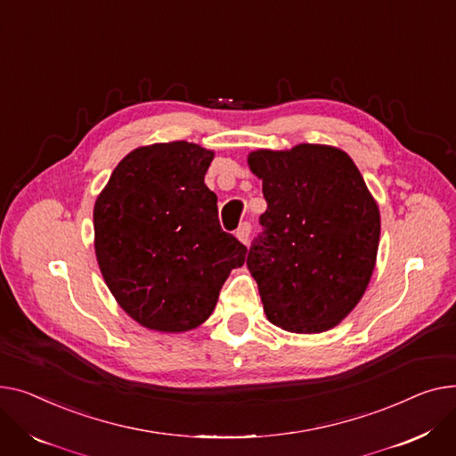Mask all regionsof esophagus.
<instances>
[{
	"mask_svg": "<svg viewBox=\"0 0 456 456\" xmlns=\"http://www.w3.org/2000/svg\"><path fill=\"white\" fill-rule=\"evenodd\" d=\"M235 237H237L243 245H248V240H250V224H248V223L240 224V226L237 228V232H235Z\"/></svg>",
	"mask_w": 456,
	"mask_h": 456,
	"instance_id": "34e87169",
	"label": "esophagus"
}]
</instances>
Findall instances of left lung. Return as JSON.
<instances>
[{
    "instance_id": "1",
    "label": "left lung",
    "mask_w": 456,
    "mask_h": 456,
    "mask_svg": "<svg viewBox=\"0 0 456 456\" xmlns=\"http://www.w3.org/2000/svg\"><path fill=\"white\" fill-rule=\"evenodd\" d=\"M247 164L263 182L265 226L247 266L269 322L324 333L364 297L378 261V200L350 154L333 145L257 149Z\"/></svg>"
}]
</instances>
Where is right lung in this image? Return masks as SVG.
<instances>
[{
	"instance_id": "1",
	"label": "right lung",
	"mask_w": 456,
	"mask_h": 456,
	"mask_svg": "<svg viewBox=\"0 0 456 456\" xmlns=\"http://www.w3.org/2000/svg\"><path fill=\"white\" fill-rule=\"evenodd\" d=\"M216 151L169 142L130 151L94 204L99 271L119 307L147 330L183 333L217 305L247 247L223 232L204 176Z\"/></svg>"
}]
</instances>
